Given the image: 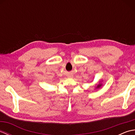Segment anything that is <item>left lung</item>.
Here are the masks:
<instances>
[{
	"mask_svg": "<svg viewBox=\"0 0 135 135\" xmlns=\"http://www.w3.org/2000/svg\"><path fill=\"white\" fill-rule=\"evenodd\" d=\"M102 81H103V80H100V81H99V84L96 85V86H95V89H99V88H100L102 86H103V84H102Z\"/></svg>",
	"mask_w": 135,
	"mask_h": 135,
	"instance_id": "8db88e82",
	"label": "left lung"
}]
</instances>
